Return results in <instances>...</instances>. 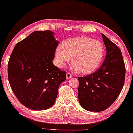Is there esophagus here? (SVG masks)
<instances>
[{
  "instance_id": "1",
  "label": "esophagus",
  "mask_w": 133,
  "mask_h": 133,
  "mask_svg": "<svg viewBox=\"0 0 133 133\" xmlns=\"http://www.w3.org/2000/svg\"><path fill=\"white\" fill-rule=\"evenodd\" d=\"M71 77H72V75H71L70 73H69V72L66 73V79L70 78H71Z\"/></svg>"
}]
</instances>
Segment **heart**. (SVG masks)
I'll return each instance as SVG.
<instances>
[{"mask_svg":"<svg viewBox=\"0 0 133 133\" xmlns=\"http://www.w3.org/2000/svg\"><path fill=\"white\" fill-rule=\"evenodd\" d=\"M104 55L102 43L89 37L70 39L59 45L55 51L57 65L60 68L66 63H72L75 70L83 75L90 74L99 66Z\"/></svg>","mask_w":133,"mask_h":133,"instance_id":"obj_1","label":"heart"}]
</instances>
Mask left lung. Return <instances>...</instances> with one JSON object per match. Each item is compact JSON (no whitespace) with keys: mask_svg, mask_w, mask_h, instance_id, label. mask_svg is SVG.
<instances>
[{"mask_svg":"<svg viewBox=\"0 0 133 133\" xmlns=\"http://www.w3.org/2000/svg\"><path fill=\"white\" fill-rule=\"evenodd\" d=\"M106 48L104 62L95 72L78 77L79 103L88 111L107 109L118 97L124 86L126 68L121 51L102 34Z\"/></svg>","mask_w":133,"mask_h":133,"instance_id":"left-lung-1","label":"left lung"}]
</instances>
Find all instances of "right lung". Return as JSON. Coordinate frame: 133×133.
Wrapping results in <instances>:
<instances>
[{"instance_id": "obj_1", "label": "right lung", "mask_w": 133, "mask_h": 133, "mask_svg": "<svg viewBox=\"0 0 133 133\" xmlns=\"http://www.w3.org/2000/svg\"><path fill=\"white\" fill-rule=\"evenodd\" d=\"M53 32L37 31L15 46L8 62L10 87L22 105L43 111L54 104L65 71L53 65L58 41Z\"/></svg>"}]
</instances>
